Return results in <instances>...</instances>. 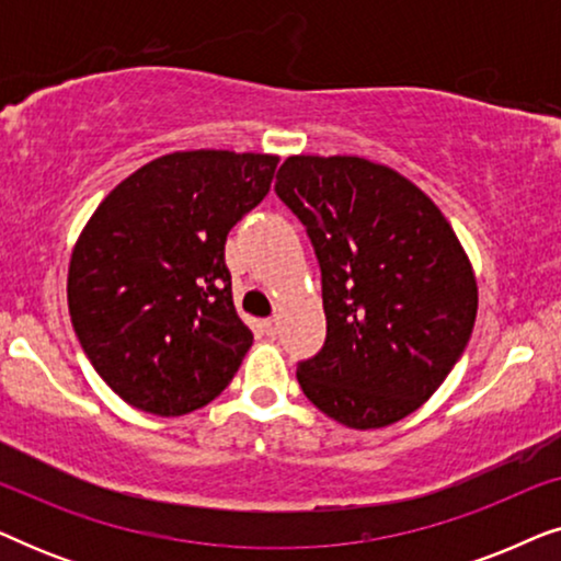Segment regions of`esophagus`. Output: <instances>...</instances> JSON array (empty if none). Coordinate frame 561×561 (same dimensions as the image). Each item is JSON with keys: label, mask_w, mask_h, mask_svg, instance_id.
I'll return each mask as SVG.
<instances>
[{"label": "esophagus", "mask_w": 561, "mask_h": 561, "mask_svg": "<svg viewBox=\"0 0 561 561\" xmlns=\"http://www.w3.org/2000/svg\"><path fill=\"white\" fill-rule=\"evenodd\" d=\"M263 329H265L267 336H275V332H278V317L265 319V321H263Z\"/></svg>", "instance_id": "1"}]
</instances>
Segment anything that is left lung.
<instances>
[{"instance_id": "1", "label": "left lung", "mask_w": 561, "mask_h": 561, "mask_svg": "<svg viewBox=\"0 0 561 561\" xmlns=\"http://www.w3.org/2000/svg\"><path fill=\"white\" fill-rule=\"evenodd\" d=\"M275 194L321 267L327 342L298 363V386L350 428L396 424L470 342L478 280L462 242L416 183L357 156H290Z\"/></svg>"}]
</instances>
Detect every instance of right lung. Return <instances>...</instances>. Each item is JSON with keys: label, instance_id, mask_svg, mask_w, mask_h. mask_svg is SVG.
<instances>
[{"label": "right lung", "instance_id": "add662e5", "mask_svg": "<svg viewBox=\"0 0 561 561\" xmlns=\"http://www.w3.org/2000/svg\"><path fill=\"white\" fill-rule=\"evenodd\" d=\"M278 160L168 152L114 186L81 229L68 311L99 378L125 403L183 416L240 370L252 332L237 317L225 242L271 191Z\"/></svg>", "mask_w": 561, "mask_h": 561}]
</instances>
